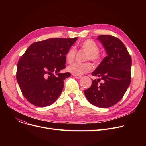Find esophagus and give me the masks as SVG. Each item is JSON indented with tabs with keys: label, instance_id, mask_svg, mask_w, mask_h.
<instances>
[{
	"label": "esophagus",
	"instance_id": "1",
	"mask_svg": "<svg viewBox=\"0 0 146 146\" xmlns=\"http://www.w3.org/2000/svg\"><path fill=\"white\" fill-rule=\"evenodd\" d=\"M73 76H74V78H76V79H80L82 77L81 75H79V74H73Z\"/></svg>",
	"mask_w": 146,
	"mask_h": 146
}]
</instances>
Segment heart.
<instances>
[{"instance_id":"b5f03b06","label":"heart","mask_w":146,"mask_h":146,"mask_svg":"<svg viewBox=\"0 0 146 146\" xmlns=\"http://www.w3.org/2000/svg\"><path fill=\"white\" fill-rule=\"evenodd\" d=\"M79 47L87 52L85 57V60H90L94 63H98L102 58L101 53L99 51V47L98 44L92 40H86L81 42L78 44ZM76 50L71 47L66 53L65 58L68 63H73L76 56ZM92 66L89 63H75L67 67V70L73 74L82 75L88 73L92 70Z\"/></svg>"}]
</instances>
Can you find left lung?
<instances>
[{"label": "left lung", "instance_id": "8db88e82", "mask_svg": "<svg viewBox=\"0 0 146 146\" xmlns=\"http://www.w3.org/2000/svg\"><path fill=\"white\" fill-rule=\"evenodd\" d=\"M97 39L102 44L107 56L92 74L99 79L92 80L91 86L84 93L91 104L105 108L118 103L126 92L131 83L132 60L118 38L100 35Z\"/></svg>", "mask_w": 146, "mask_h": 146}]
</instances>
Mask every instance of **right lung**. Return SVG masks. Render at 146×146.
I'll list each match as a JSON object with an SVG mask.
<instances>
[{"label":"right lung","instance_id":"right-lung-1","mask_svg":"<svg viewBox=\"0 0 146 146\" xmlns=\"http://www.w3.org/2000/svg\"><path fill=\"white\" fill-rule=\"evenodd\" d=\"M77 39L56 38L36 42L21 57L17 80L31 104L44 107L57 100L63 89L64 80L71 75L60 71L66 68V53Z\"/></svg>","mask_w":146,"mask_h":146}]
</instances>
